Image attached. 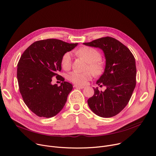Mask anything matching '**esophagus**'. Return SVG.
Returning a JSON list of instances; mask_svg holds the SVG:
<instances>
[{"mask_svg":"<svg viewBox=\"0 0 156 156\" xmlns=\"http://www.w3.org/2000/svg\"><path fill=\"white\" fill-rule=\"evenodd\" d=\"M74 87H75V88H79V89H83L85 87H84V86H82V85H79L75 84V85H74Z\"/></svg>","mask_w":156,"mask_h":156,"instance_id":"34e87169","label":"esophagus"}]
</instances>
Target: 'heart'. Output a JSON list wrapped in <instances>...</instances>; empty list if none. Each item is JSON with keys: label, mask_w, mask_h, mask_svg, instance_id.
Segmentation results:
<instances>
[{"label": "heart", "mask_w": 156, "mask_h": 156, "mask_svg": "<svg viewBox=\"0 0 156 156\" xmlns=\"http://www.w3.org/2000/svg\"><path fill=\"white\" fill-rule=\"evenodd\" d=\"M75 53L77 56L87 62V69H89L95 76H99L102 73L103 66L100 61L101 55L98 51L91 47L85 46L76 51ZM61 62L62 68L65 70L70 68L72 64V55L71 53H66L62 56ZM90 71L84 73L74 71L68 74L67 79L77 85H84L92 79L93 74Z\"/></svg>", "instance_id": "b5f03b06"}]
</instances>
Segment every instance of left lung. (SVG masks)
<instances>
[{"mask_svg":"<svg viewBox=\"0 0 156 156\" xmlns=\"http://www.w3.org/2000/svg\"><path fill=\"white\" fill-rule=\"evenodd\" d=\"M83 44L101 49L106 59L104 73L96 83L107 89L102 92L98 87L94 88V95L87 100L88 105L100 117L114 116L127 105L135 88L134 57L126 46L112 37H103Z\"/></svg>","mask_w":156,"mask_h":156,"instance_id":"1","label":"left lung"}]
</instances>
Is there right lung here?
Instances as JSON below:
<instances>
[{
	"instance_id": "add662e5",
	"label": "right lung",
	"mask_w": 156,
	"mask_h": 156,
	"mask_svg": "<svg viewBox=\"0 0 156 156\" xmlns=\"http://www.w3.org/2000/svg\"><path fill=\"white\" fill-rule=\"evenodd\" d=\"M78 43L57 39L37 41L22 54L17 65L20 92L26 105L40 117L51 118L64 107L73 85L58 74L61 70V58ZM56 76L61 85L51 83Z\"/></svg>"
}]
</instances>
